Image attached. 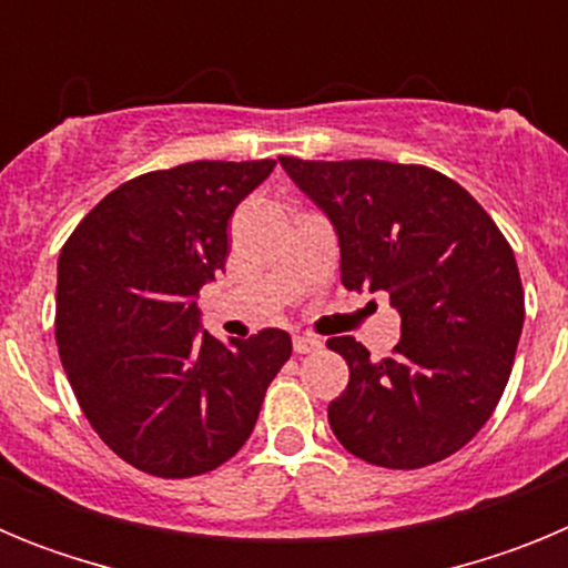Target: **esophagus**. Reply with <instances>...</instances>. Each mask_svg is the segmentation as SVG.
<instances>
[{"label":"esophagus","instance_id":"1","mask_svg":"<svg viewBox=\"0 0 568 568\" xmlns=\"http://www.w3.org/2000/svg\"><path fill=\"white\" fill-rule=\"evenodd\" d=\"M293 349L298 355L315 353V349H321V338H315V335H295V338H293Z\"/></svg>","mask_w":568,"mask_h":568}]
</instances>
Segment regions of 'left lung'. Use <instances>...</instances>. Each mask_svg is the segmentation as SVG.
Returning a JSON list of instances; mask_svg holds the SVG:
<instances>
[{
    "label": "left lung",
    "mask_w": 568,
    "mask_h": 568,
    "mask_svg": "<svg viewBox=\"0 0 568 568\" xmlns=\"http://www.w3.org/2000/svg\"><path fill=\"white\" fill-rule=\"evenodd\" d=\"M281 168L329 222L346 290H386L400 315L393 358L329 338L349 384L327 409L346 453L420 469L469 444L495 413L524 329V287L509 241L458 182L378 159Z\"/></svg>",
    "instance_id": "obj_1"
}]
</instances>
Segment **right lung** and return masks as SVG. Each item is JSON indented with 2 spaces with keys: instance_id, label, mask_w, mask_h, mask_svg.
Instances as JSON below:
<instances>
[{
  "instance_id": "right-lung-1",
  "label": "right lung",
  "mask_w": 568,
  "mask_h": 568,
  "mask_svg": "<svg viewBox=\"0 0 568 568\" xmlns=\"http://www.w3.org/2000/svg\"><path fill=\"white\" fill-rule=\"evenodd\" d=\"M190 162L135 175L82 219L59 253L57 344L99 438L155 478L222 466L253 433L293 341L202 329L199 290L227 261V222L270 173Z\"/></svg>"
}]
</instances>
